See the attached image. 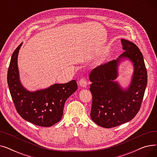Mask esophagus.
Instances as JSON below:
<instances>
[{"instance_id": "34e87169", "label": "esophagus", "mask_w": 157, "mask_h": 157, "mask_svg": "<svg viewBox=\"0 0 157 157\" xmlns=\"http://www.w3.org/2000/svg\"><path fill=\"white\" fill-rule=\"evenodd\" d=\"M79 83L80 85L82 87H86V85H87V81H86V79L85 78H81V79L79 80Z\"/></svg>"}]
</instances>
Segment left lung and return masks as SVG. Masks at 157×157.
<instances>
[{
	"mask_svg": "<svg viewBox=\"0 0 157 157\" xmlns=\"http://www.w3.org/2000/svg\"><path fill=\"white\" fill-rule=\"evenodd\" d=\"M123 53L117 60L100 65L89 75L92 94L90 117L101 127L112 128L133 119L140 110L147 85V71L142 53L133 43L121 39ZM134 63L133 80L127 90L114 82L117 76V67L121 58Z\"/></svg>",
	"mask_w": 157,
	"mask_h": 157,
	"instance_id": "1",
	"label": "left lung"
}]
</instances>
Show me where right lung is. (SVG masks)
<instances>
[{
	"label": "right lung",
	"instance_id": "add662e5",
	"mask_svg": "<svg viewBox=\"0 0 157 157\" xmlns=\"http://www.w3.org/2000/svg\"><path fill=\"white\" fill-rule=\"evenodd\" d=\"M21 44L14 51L7 71V84L15 108L26 121L40 127H51L61 120L64 104L76 92L78 84L72 80L34 92L27 91L19 79L17 58Z\"/></svg>",
	"mask_w": 157,
	"mask_h": 157
}]
</instances>
